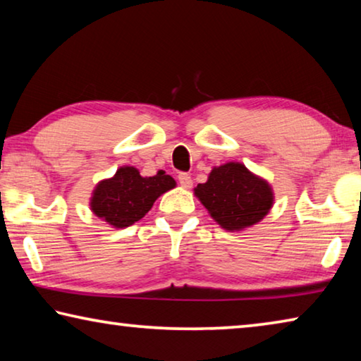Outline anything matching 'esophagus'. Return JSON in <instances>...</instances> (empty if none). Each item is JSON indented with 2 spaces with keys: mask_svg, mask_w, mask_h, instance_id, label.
Returning a JSON list of instances; mask_svg holds the SVG:
<instances>
[{
  "mask_svg": "<svg viewBox=\"0 0 361 361\" xmlns=\"http://www.w3.org/2000/svg\"><path fill=\"white\" fill-rule=\"evenodd\" d=\"M178 183L183 188H191L192 186V180H191V175L181 172L178 175Z\"/></svg>",
  "mask_w": 361,
  "mask_h": 361,
  "instance_id": "obj_1",
  "label": "esophagus"
}]
</instances>
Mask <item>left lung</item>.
I'll list each match as a JSON object with an SVG mask.
<instances>
[{
  "instance_id": "1",
  "label": "left lung",
  "mask_w": 361,
  "mask_h": 361,
  "mask_svg": "<svg viewBox=\"0 0 361 361\" xmlns=\"http://www.w3.org/2000/svg\"><path fill=\"white\" fill-rule=\"evenodd\" d=\"M212 218L228 231L250 228L271 210L274 194L267 181L239 162L215 167L207 183L194 189Z\"/></svg>"
}]
</instances>
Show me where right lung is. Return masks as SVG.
Masks as SVG:
<instances>
[{
    "mask_svg": "<svg viewBox=\"0 0 361 361\" xmlns=\"http://www.w3.org/2000/svg\"><path fill=\"white\" fill-rule=\"evenodd\" d=\"M175 185V180L164 170L143 178L135 167H121L113 178L97 185L90 209L114 228H127L142 219L159 195Z\"/></svg>",
    "mask_w": 361,
    "mask_h": 361,
    "instance_id": "add662e5",
    "label": "right lung"
}]
</instances>
